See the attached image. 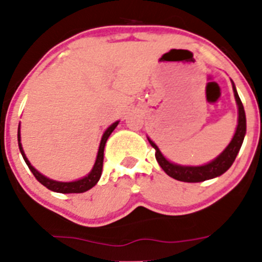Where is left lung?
Wrapping results in <instances>:
<instances>
[{
	"mask_svg": "<svg viewBox=\"0 0 262 262\" xmlns=\"http://www.w3.org/2000/svg\"><path fill=\"white\" fill-rule=\"evenodd\" d=\"M232 86H233L234 99H236L237 106H238V124H237L236 133H234L233 138L229 142L228 146L226 147V149H224L218 157L214 158L213 161H210L209 163L203 166L176 165V163L170 162V161L161 153L160 148L156 146L155 142L150 141V139L148 138V142L150 143V146L156 149V160H157V162L160 163L162 170L165 171L170 178L184 182H202L205 180H210V179L218 178V176L223 175V173L231 167L232 163L234 162V160H236L237 155H238L245 139L246 114L244 105H242L241 99H239L238 94H237V90L233 81H232Z\"/></svg>",
	"mask_w": 262,
	"mask_h": 262,
	"instance_id": "1",
	"label": "left lung"
}]
</instances>
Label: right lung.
<instances>
[{
  "instance_id": "add662e5",
  "label": "right lung",
  "mask_w": 262,
  "mask_h": 262,
  "mask_svg": "<svg viewBox=\"0 0 262 262\" xmlns=\"http://www.w3.org/2000/svg\"><path fill=\"white\" fill-rule=\"evenodd\" d=\"M119 124V121H115L113 123L109 128L105 130L104 136H102L101 142H100V147H99V152H97L96 156V161H95V165L92 167L91 172L89 173L84 178L80 179V180L76 181H71V182H62V181H55L52 180V179H48L47 176L41 175L38 170L31 166V163L29 162V160L26 158L25 152H24L23 146H21V137H20V126H18L17 130V142H18V148H20V152L23 155L24 161L26 162L28 167L30 168V171L33 172V175L35 176V179L40 182L41 185H44L46 187H48L49 190L55 192H62V194H77V192H84L87 190H90L91 187H94L95 185L97 184V181L100 180L101 178V172H102V163H104V149H105V144H106L107 138L110 137V134L113 133V130L116 128V125Z\"/></svg>"
}]
</instances>
